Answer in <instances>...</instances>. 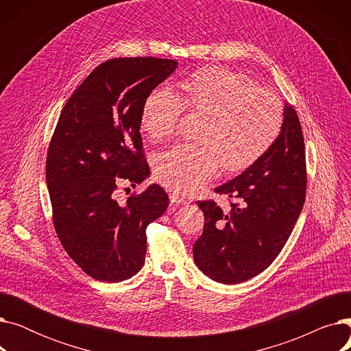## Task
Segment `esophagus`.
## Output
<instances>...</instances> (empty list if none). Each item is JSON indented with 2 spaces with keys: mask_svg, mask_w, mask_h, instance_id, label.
I'll return each mask as SVG.
<instances>
[{
  "mask_svg": "<svg viewBox=\"0 0 351 351\" xmlns=\"http://www.w3.org/2000/svg\"><path fill=\"white\" fill-rule=\"evenodd\" d=\"M169 199H171V202L173 205H185V204H188V202L183 199L182 196H179V195H176V193H172V195H169Z\"/></svg>",
  "mask_w": 351,
  "mask_h": 351,
  "instance_id": "34e87169",
  "label": "esophagus"
}]
</instances>
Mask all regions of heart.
I'll use <instances>...</instances> for the list:
<instances>
[{"mask_svg":"<svg viewBox=\"0 0 351 351\" xmlns=\"http://www.w3.org/2000/svg\"><path fill=\"white\" fill-rule=\"evenodd\" d=\"M179 89V97L165 88L152 90L141 110V128L152 141L172 136L185 110L202 115L197 143L175 145L154 159L155 178L171 191L195 193L220 168L228 173L249 169L282 132L280 99L242 72L202 68L183 80Z\"/></svg>","mask_w":351,"mask_h":351,"instance_id":"b5f03b06","label":"heart"}]
</instances>
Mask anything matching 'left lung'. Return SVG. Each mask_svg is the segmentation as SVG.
Returning a JSON list of instances; mask_svg holds the SVG:
<instances>
[{"label":"left lung","instance_id":"obj_1","mask_svg":"<svg viewBox=\"0 0 351 351\" xmlns=\"http://www.w3.org/2000/svg\"><path fill=\"white\" fill-rule=\"evenodd\" d=\"M307 188L304 139L293 106L271 149L242 175L215 189L229 197L197 200L204 233L193 245L197 267L210 279L236 285L267 269L285 247L303 209Z\"/></svg>","mask_w":351,"mask_h":351}]
</instances>
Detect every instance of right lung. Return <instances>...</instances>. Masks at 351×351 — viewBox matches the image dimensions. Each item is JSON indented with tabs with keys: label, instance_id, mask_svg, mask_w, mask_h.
Returning <instances> with one entry per match:
<instances>
[{
	"label": "right lung",
	"instance_id": "right-lung-1",
	"mask_svg": "<svg viewBox=\"0 0 351 351\" xmlns=\"http://www.w3.org/2000/svg\"><path fill=\"white\" fill-rule=\"evenodd\" d=\"M178 62L155 57L108 60L69 97L47 155L52 222L71 259L92 279L122 282L146 254V228L169 199L159 185L117 199L122 182L149 175L141 128L145 98Z\"/></svg>",
	"mask_w": 351,
	"mask_h": 351
}]
</instances>
